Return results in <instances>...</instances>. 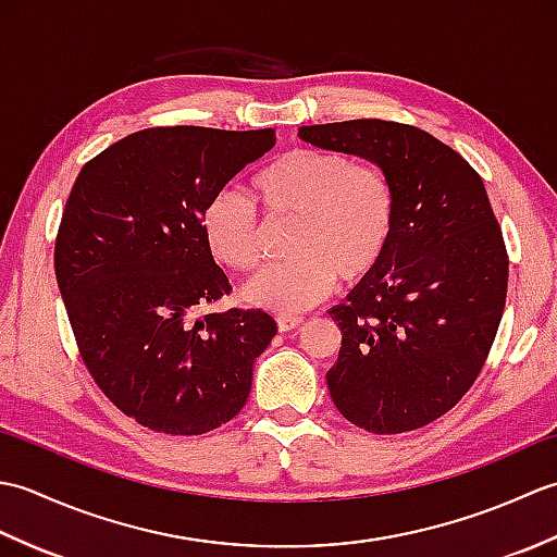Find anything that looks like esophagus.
I'll return each instance as SVG.
<instances>
[{"label": "esophagus", "instance_id": "34e87169", "mask_svg": "<svg viewBox=\"0 0 557 557\" xmlns=\"http://www.w3.org/2000/svg\"><path fill=\"white\" fill-rule=\"evenodd\" d=\"M275 321H277L280 333H289V330L299 327L304 323V318L301 315H292V313H277Z\"/></svg>", "mask_w": 557, "mask_h": 557}]
</instances>
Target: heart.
Wrapping results in <instances>:
<instances>
[{"label": "heart", "mask_w": 557, "mask_h": 557, "mask_svg": "<svg viewBox=\"0 0 557 557\" xmlns=\"http://www.w3.org/2000/svg\"><path fill=\"white\" fill-rule=\"evenodd\" d=\"M251 196L270 222L294 220L287 263L246 282L244 299L270 311L309 309L333 289L335 277L351 282L383 258L393 230L395 196L387 176L342 152L297 148L265 164ZM212 258L234 272H251L263 260V224L244 194L222 188L203 210Z\"/></svg>", "instance_id": "b5f03b06"}]
</instances>
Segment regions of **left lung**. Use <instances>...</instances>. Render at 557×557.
Returning <instances> with one entry per match:
<instances>
[{
    "instance_id": "8db88e82",
    "label": "left lung",
    "mask_w": 557,
    "mask_h": 557,
    "mask_svg": "<svg viewBox=\"0 0 557 557\" xmlns=\"http://www.w3.org/2000/svg\"><path fill=\"white\" fill-rule=\"evenodd\" d=\"M299 138L371 160L395 196L383 258L327 311L342 330L330 397L369 433L421 429L465 397L503 318L507 251L486 186L453 148L409 124H315Z\"/></svg>"
}]
</instances>
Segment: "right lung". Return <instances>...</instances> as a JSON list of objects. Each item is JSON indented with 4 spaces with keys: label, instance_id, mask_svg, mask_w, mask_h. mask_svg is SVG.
<instances>
[{
    "label": "right lung",
    "instance_id": "1",
    "mask_svg": "<svg viewBox=\"0 0 557 557\" xmlns=\"http://www.w3.org/2000/svg\"><path fill=\"white\" fill-rule=\"evenodd\" d=\"M272 146V128H146L71 188L54 246L71 330L102 393L150 431L200 435L234 419L277 333L260 309L191 318L232 289L200 227L208 200Z\"/></svg>",
    "mask_w": 557,
    "mask_h": 557
}]
</instances>
